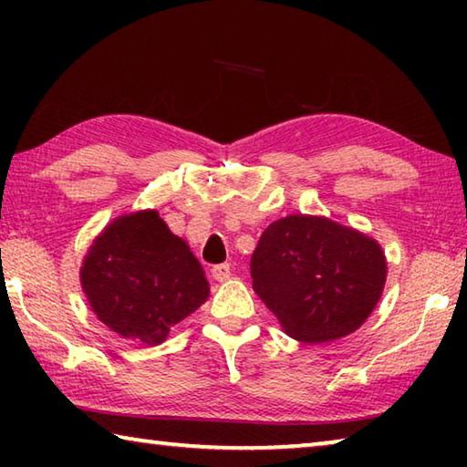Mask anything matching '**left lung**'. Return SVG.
Returning a JSON list of instances; mask_svg holds the SVG:
<instances>
[{"label":"left lung","instance_id":"left-lung-1","mask_svg":"<svg viewBox=\"0 0 467 467\" xmlns=\"http://www.w3.org/2000/svg\"><path fill=\"white\" fill-rule=\"evenodd\" d=\"M82 288L99 319L123 337L161 344L208 298V282L187 243L158 212L117 218L88 251Z\"/></svg>","mask_w":467,"mask_h":467}]
</instances>
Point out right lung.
Masks as SVG:
<instances>
[{
    "mask_svg": "<svg viewBox=\"0 0 467 467\" xmlns=\"http://www.w3.org/2000/svg\"><path fill=\"white\" fill-rule=\"evenodd\" d=\"M379 244L317 216H286L264 231L251 257L253 290L290 337L331 342L357 331L381 298Z\"/></svg>",
    "mask_w": 467,
    "mask_h": 467,
    "instance_id": "1",
    "label": "right lung"
}]
</instances>
